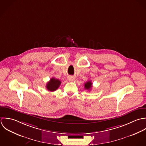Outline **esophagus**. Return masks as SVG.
<instances>
[{"label": "esophagus", "mask_w": 146, "mask_h": 146, "mask_svg": "<svg viewBox=\"0 0 146 146\" xmlns=\"http://www.w3.org/2000/svg\"><path fill=\"white\" fill-rule=\"evenodd\" d=\"M68 80H69V81H73L74 80V78L73 77H72V76H69V77H68Z\"/></svg>", "instance_id": "34e87169"}]
</instances>
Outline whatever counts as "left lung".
I'll use <instances>...</instances> for the list:
<instances>
[{
	"instance_id": "1",
	"label": "left lung",
	"mask_w": 146,
	"mask_h": 146,
	"mask_svg": "<svg viewBox=\"0 0 146 146\" xmlns=\"http://www.w3.org/2000/svg\"><path fill=\"white\" fill-rule=\"evenodd\" d=\"M85 89L90 90L92 88V83L91 81H88L85 84Z\"/></svg>"
}]
</instances>
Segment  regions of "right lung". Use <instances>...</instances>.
Listing matches in <instances>:
<instances>
[{"label": "right lung", "mask_w": 146, "mask_h": 146, "mask_svg": "<svg viewBox=\"0 0 146 146\" xmlns=\"http://www.w3.org/2000/svg\"><path fill=\"white\" fill-rule=\"evenodd\" d=\"M61 84V81L55 78L50 79V81L47 82L46 85V88L48 91H56Z\"/></svg>", "instance_id": "1"}]
</instances>
